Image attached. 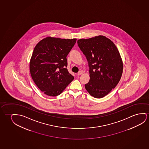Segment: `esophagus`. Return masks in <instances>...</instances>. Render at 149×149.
Here are the masks:
<instances>
[{
    "instance_id": "34e87169",
    "label": "esophagus",
    "mask_w": 149,
    "mask_h": 149,
    "mask_svg": "<svg viewBox=\"0 0 149 149\" xmlns=\"http://www.w3.org/2000/svg\"><path fill=\"white\" fill-rule=\"evenodd\" d=\"M83 71H82V70H81V71H79V72H78V76H80V75H81L82 74H83Z\"/></svg>"
}]
</instances>
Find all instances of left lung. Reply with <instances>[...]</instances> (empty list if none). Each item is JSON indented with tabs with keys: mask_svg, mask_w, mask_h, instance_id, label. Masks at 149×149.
Returning <instances> with one entry per match:
<instances>
[{
	"mask_svg": "<svg viewBox=\"0 0 149 149\" xmlns=\"http://www.w3.org/2000/svg\"><path fill=\"white\" fill-rule=\"evenodd\" d=\"M77 42L89 68L90 80L85 88L95 98L103 97L115 88L122 77L123 64L120 52L105 36L80 39Z\"/></svg>",
	"mask_w": 149,
	"mask_h": 149,
	"instance_id": "obj_1",
	"label": "left lung"
}]
</instances>
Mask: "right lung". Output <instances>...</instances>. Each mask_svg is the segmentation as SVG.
<instances>
[{"mask_svg":"<svg viewBox=\"0 0 149 149\" xmlns=\"http://www.w3.org/2000/svg\"><path fill=\"white\" fill-rule=\"evenodd\" d=\"M76 40L48 37L35 46L29 70L34 83L44 94L59 95L73 80L66 68V57Z\"/></svg>","mask_w":149,"mask_h":149,"instance_id":"right-lung-1","label":"right lung"}]
</instances>
